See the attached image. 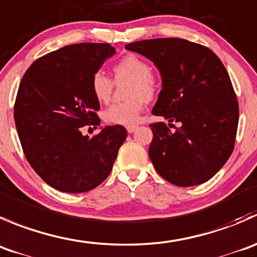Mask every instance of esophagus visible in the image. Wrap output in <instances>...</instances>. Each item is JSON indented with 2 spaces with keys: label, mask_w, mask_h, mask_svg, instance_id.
Segmentation results:
<instances>
[{
  "label": "esophagus",
  "mask_w": 257,
  "mask_h": 257,
  "mask_svg": "<svg viewBox=\"0 0 257 257\" xmlns=\"http://www.w3.org/2000/svg\"><path fill=\"white\" fill-rule=\"evenodd\" d=\"M126 130H127L128 134H132V132H135L137 130V126L136 125H128V126H126Z\"/></svg>",
  "instance_id": "1"
}]
</instances>
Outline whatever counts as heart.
Here are the masks:
<instances>
[{"mask_svg":"<svg viewBox=\"0 0 257 257\" xmlns=\"http://www.w3.org/2000/svg\"><path fill=\"white\" fill-rule=\"evenodd\" d=\"M116 80L127 78L128 98L115 102L103 111V120L115 125H128L139 121L147 98H151L159 90V82L151 73V67L137 55H127L113 66ZM113 83L103 71H96L91 77V91L100 102H107L112 93Z\"/></svg>","mask_w":257,"mask_h":257,"instance_id":"heart-1","label":"heart"}]
</instances>
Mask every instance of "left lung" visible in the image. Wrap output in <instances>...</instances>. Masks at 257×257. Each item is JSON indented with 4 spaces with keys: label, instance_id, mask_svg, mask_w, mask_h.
Here are the masks:
<instances>
[{
    "label": "left lung",
    "instance_id": "obj_1",
    "mask_svg": "<svg viewBox=\"0 0 257 257\" xmlns=\"http://www.w3.org/2000/svg\"><path fill=\"white\" fill-rule=\"evenodd\" d=\"M126 50L149 58L160 71L162 90L152 113L149 156L160 176L181 187L209 181L231 156L238 123V103L230 76L210 48L182 39L128 43Z\"/></svg>",
    "mask_w": 257,
    "mask_h": 257
}]
</instances>
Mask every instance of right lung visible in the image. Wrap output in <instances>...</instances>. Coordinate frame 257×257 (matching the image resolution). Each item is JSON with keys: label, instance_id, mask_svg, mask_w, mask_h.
<instances>
[{"label": "right lung", "instance_id": "obj_1", "mask_svg": "<svg viewBox=\"0 0 257 257\" xmlns=\"http://www.w3.org/2000/svg\"><path fill=\"white\" fill-rule=\"evenodd\" d=\"M115 53L108 43L65 46L35 61L20 83L14 116L22 150L36 174L58 191L97 187L127 137L121 125L105 126L93 137L82 134L83 126H100L91 77Z\"/></svg>", "mask_w": 257, "mask_h": 257}]
</instances>
